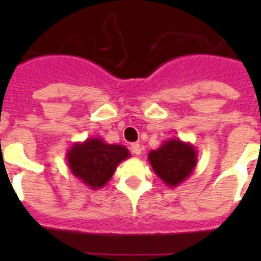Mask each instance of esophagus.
Listing matches in <instances>:
<instances>
[{"mask_svg": "<svg viewBox=\"0 0 261 261\" xmlns=\"http://www.w3.org/2000/svg\"><path fill=\"white\" fill-rule=\"evenodd\" d=\"M130 151H132L135 155H140L142 151V146L138 142H133L132 145H130Z\"/></svg>", "mask_w": 261, "mask_h": 261, "instance_id": "esophagus-1", "label": "esophagus"}]
</instances>
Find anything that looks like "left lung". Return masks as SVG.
Wrapping results in <instances>:
<instances>
[{
  "label": "left lung",
  "mask_w": 261,
  "mask_h": 261,
  "mask_svg": "<svg viewBox=\"0 0 261 261\" xmlns=\"http://www.w3.org/2000/svg\"><path fill=\"white\" fill-rule=\"evenodd\" d=\"M151 168L170 188L177 187L190 176L197 165V151L191 142L170 138L147 155Z\"/></svg>",
  "instance_id": "left-lung-1"
}]
</instances>
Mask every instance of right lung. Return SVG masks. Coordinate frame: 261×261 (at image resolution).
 <instances>
[{
	"label": "right lung",
	"mask_w": 261,
	"mask_h": 261,
	"mask_svg": "<svg viewBox=\"0 0 261 261\" xmlns=\"http://www.w3.org/2000/svg\"><path fill=\"white\" fill-rule=\"evenodd\" d=\"M130 153L123 145L107 144L100 137L74 142L66 153L69 170L91 190L102 188L110 181L117 166Z\"/></svg>",
	"instance_id": "add662e5"
}]
</instances>
